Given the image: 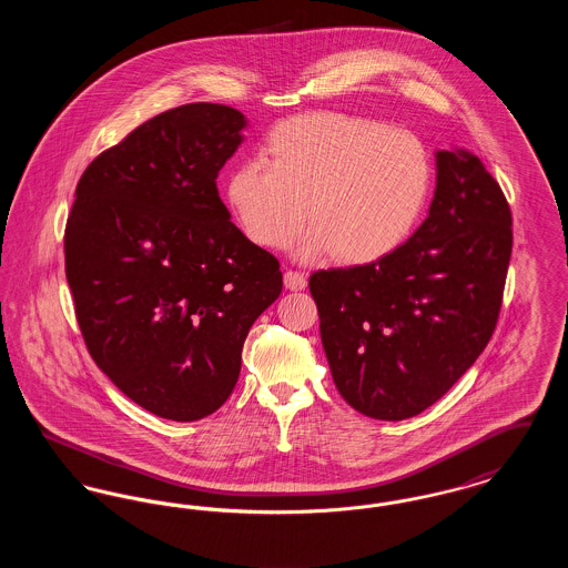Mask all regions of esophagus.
Returning <instances> with one entry per match:
<instances>
[{"instance_id":"1","label":"esophagus","mask_w":568,"mask_h":568,"mask_svg":"<svg viewBox=\"0 0 568 568\" xmlns=\"http://www.w3.org/2000/svg\"><path fill=\"white\" fill-rule=\"evenodd\" d=\"M283 283L292 292H302L306 287V276L302 272L287 271L283 274Z\"/></svg>"}]
</instances>
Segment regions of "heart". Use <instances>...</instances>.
Listing matches in <instances>:
<instances>
[{"instance_id":"heart-1","label":"heart","mask_w":568,"mask_h":568,"mask_svg":"<svg viewBox=\"0 0 568 568\" xmlns=\"http://www.w3.org/2000/svg\"><path fill=\"white\" fill-rule=\"evenodd\" d=\"M428 190L430 160L417 135L341 112H308L272 128L262 162L246 160L230 172L227 202L260 246H290L308 215L313 225L294 251L300 262L338 253L343 262L368 264L405 241Z\"/></svg>"}]
</instances>
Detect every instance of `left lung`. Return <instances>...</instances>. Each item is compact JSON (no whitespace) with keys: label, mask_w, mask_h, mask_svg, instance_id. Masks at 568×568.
I'll return each instance as SVG.
<instances>
[{"label":"left lung","mask_w":568,"mask_h":568,"mask_svg":"<svg viewBox=\"0 0 568 568\" xmlns=\"http://www.w3.org/2000/svg\"><path fill=\"white\" fill-rule=\"evenodd\" d=\"M434 162L428 216L405 244L308 281L336 389L373 419H408L443 398L486 349L503 304L514 244L505 193L466 149Z\"/></svg>","instance_id":"8db88e82"}]
</instances>
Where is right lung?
Returning a JSON list of instances; mask_svg holds the SVG:
<instances>
[{"mask_svg":"<svg viewBox=\"0 0 568 568\" xmlns=\"http://www.w3.org/2000/svg\"><path fill=\"white\" fill-rule=\"evenodd\" d=\"M246 125L223 104L165 110L89 163L68 216L65 276L87 349L163 419L195 422L230 398L244 338L283 290L276 257L216 191Z\"/></svg>","mask_w":568,"mask_h":568,"instance_id":"obj_1","label":"right lung"}]
</instances>
